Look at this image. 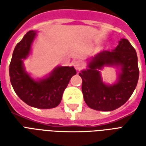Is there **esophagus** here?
<instances>
[{"label":"esophagus","mask_w":146,"mask_h":146,"mask_svg":"<svg viewBox=\"0 0 146 146\" xmlns=\"http://www.w3.org/2000/svg\"><path fill=\"white\" fill-rule=\"evenodd\" d=\"M73 66L75 67V69L77 70H81L84 66V63H83L80 60H76L73 62Z\"/></svg>","instance_id":"esophagus-1"}]
</instances>
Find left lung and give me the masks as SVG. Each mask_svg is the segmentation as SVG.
I'll return each instance as SVG.
<instances>
[{"label":"left lung","mask_w":146,"mask_h":146,"mask_svg":"<svg viewBox=\"0 0 146 146\" xmlns=\"http://www.w3.org/2000/svg\"><path fill=\"white\" fill-rule=\"evenodd\" d=\"M120 65L118 81L112 86L101 81L100 72L104 65ZM89 69L79 73L82 78V92L86 104L93 110L112 111L125 103L138 84L139 70L135 49L127 39H122L113 51H102L92 58Z\"/></svg>","instance_id":"obj_1"}]
</instances>
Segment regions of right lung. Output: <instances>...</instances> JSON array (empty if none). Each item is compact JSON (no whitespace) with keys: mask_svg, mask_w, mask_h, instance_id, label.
I'll list each match as a JSON object with an SVG mask.
<instances>
[{"mask_svg":"<svg viewBox=\"0 0 146 146\" xmlns=\"http://www.w3.org/2000/svg\"><path fill=\"white\" fill-rule=\"evenodd\" d=\"M35 36V31L27 32L15 46L9 66L10 80L15 92L25 103L38 109H51L59 105L65 89L76 71L74 67L60 66L46 79L40 81L32 79L25 72L22 59L30 53Z\"/></svg>","mask_w":146,"mask_h":146,"instance_id":"obj_1","label":"right lung"}]
</instances>
